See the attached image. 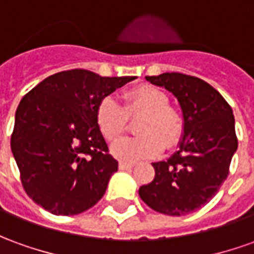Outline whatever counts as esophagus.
Instances as JSON below:
<instances>
[{"label":"esophagus","mask_w":254,"mask_h":254,"mask_svg":"<svg viewBox=\"0 0 254 254\" xmlns=\"http://www.w3.org/2000/svg\"><path fill=\"white\" fill-rule=\"evenodd\" d=\"M133 168V164H127V162H121L120 164V169L121 170H129Z\"/></svg>","instance_id":"esophagus-1"}]
</instances>
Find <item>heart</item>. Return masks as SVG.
<instances>
[{
    "instance_id": "obj_1",
    "label": "heart",
    "mask_w": 254,
    "mask_h": 254,
    "mask_svg": "<svg viewBox=\"0 0 254 254\" xmlns=\"http://www.w3.org/2000/svg\"><path fill=\"white\" fill-rule=\"evenodd\" d=\"M141 120L137 132L113 145V154L125 162H136L159 155L164 147L173 148L183 136L184 121L179 110L169 104L164 90L150 84H140L125 90L124 107L111 97L102 99L96 107V125L104 139L114 143L127 132L129 120Z\"/></svg>"
}]
</instances>
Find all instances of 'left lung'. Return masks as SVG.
Returning a JSON list of instances; mask_svg holds the SVG:
<instances>
[{"mask_svg":"<svg viewBox=\"0 0 254 254\" xmlns=\"http://www.w3.org/2000/svg\"><path fill=\"white\" fill-rule=\"evenodd\" d=\"M145 79L177 97L184 134L179 151L168 161L152 164L155 177L140 187L139 195L155 212L186 216L205 206L230 175L232 155L238 148L232 109L201 78L165 72Z\"/></svg>","mask_w":254,"mask_h":254,"instance_id":"obj_1","label":"left lung"}]
</instances>
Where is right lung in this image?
Returning <instances> with one entry per match:
<instances>
[{
	"instance_id": "right-lung-1",
	"label": "right lung",
	"mask_w": 254,
	"mask_h": 254,
	"mask_svg": "<svg viewBox=\"0 0 254 254\" xmlns=\"http://www.w3.org/2000/svg\"><path fill=\"white\" fill-rule=\"evenodd\" d=\"M134 78L74 68L45 78L23 96L10 148L23 189L35 203L70 216L102 199L118 161L97 127L96 107Z\"/></svg>"
}]
</instances>
